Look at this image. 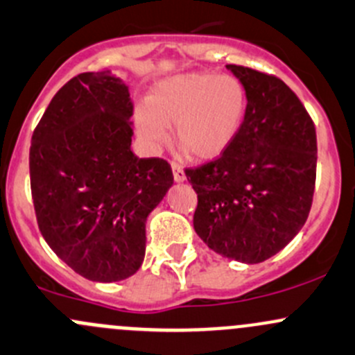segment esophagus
<instances>
[{"label": "esophagus", "mask_w": 355, "mask_h": 355, "mask_svg": "<svg viewBox=\"0 0 355 355\" xmlns=\"http://www.w3.org/2000/svg\"><path fill=\"white\" fill-rule=\"evenodd\" d=\"M171 170H173V178H175V182H184V180H185L184 168L178 165V163H171Z\"/></svg>", "instance_id": "esophagus-1"}]
</instances>
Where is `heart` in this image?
I'll return each mask as SVG.
<instances>
[{
  "instance_id": "obj_1",
  "label": "heart",
  "mask_w": 355,
  "mask_h": 355,
  "mask_svg": "<svg viewBox=\"0 0 355 355\" xmlns=\"http://www.w3.org/2000/svg\"><path fill=\"white\" fill-rule=\"evenodd\" d=\"M248 110V93L236 76L185 73L159 81L148 107L136 110V129L148 148L166 143L175 125V143L189 158L207 162L221 156L240 134Z\"/></svg>"
}]
</instances>
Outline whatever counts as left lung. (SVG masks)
Returning a JSON list of instances; mask_svg holds the SVG:
<instances>
[{
	"label": "left lung",
	"mask_w": 355,
	"mask_h": 355,
	"mask_svg": "<svg viewBox=\"0 0 355 355\" xmlns=\"http://www.w3.org/2000/svg\"><path fill=\"white\" fill-rule=\"evenodd\" d=\"M245 85L248 110L234 143L207 165L185 170L197 193L193 230L226 259L260 263L308 219L316 180V130L282 80L227 64Z\"/></svg>",
	"instance_id": "8db88e82"
}]
</instances>
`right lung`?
Here are the masks:
<instances>
[{
	"mask_svg": "<svg viewBox=\"0 0 355 355\" xmlns=\"http://www.w3.org/2000/svg\"><path fill=\"white\" fill-rule=\"evenodd\" d=\"M129 87L81 73L51 100L30 146L37 223L52 252L95 282L124 281L146 253V219L173 185L165 159L139 158Z\"/></svg>",
	"mask_w": 355,
	"mask_h": 355,
	"instance_id": "obj_1",
	"label": "right lung"
}]
</instances>
